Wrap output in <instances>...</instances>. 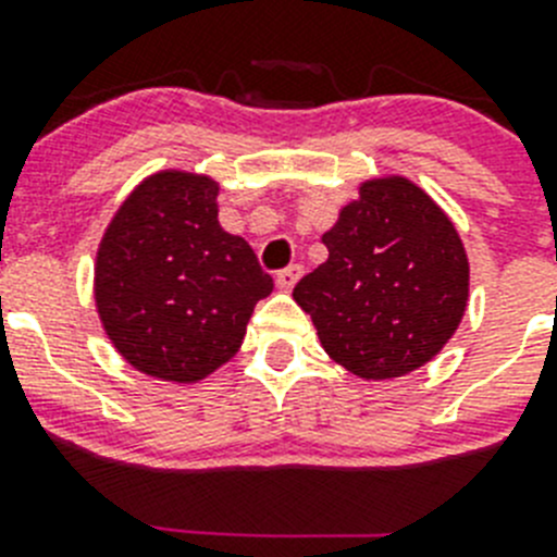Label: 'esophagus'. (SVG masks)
<instances>
[{
	"label": "esophagus",
	"mask_w": 557,
	"mask_h": 557,
	"mask_svg": "<svg viewBox=\"0 0 557 557\" xmlns=\"http://www.w3.org/2000/svg\"><path fill=\"white\" fill-rule=\"evenodd\" d=\"M301 273H304L301 264H289V268H284L282 273L275 275V287L282 289V293H289V289L295 287V282L301 278Z\"/></svg>",
	"instance_id": "1"
}]
</instances>
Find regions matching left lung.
<instances>
[{"mask_svg": "<svg viewBox=\"0 0 557 557\" xmlns=\"http://www.w3.org/2000/svg\"><path fill=\"white\" fill-rule=\"evenodd\" d=\"M323 245L329 259L293 298L337 366L382 382L441 354L469 304V256L421 186L401 175L366 181Z\"/></svg>", "mask_w": 557, "mask_h": 557, "instance_id": "8db88e82", "label": "left lung"}]
</instances>
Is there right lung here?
<instances>
[{
	"label": "right lung",
	"mask_w": 557,
	"mask_h": 557,
	"mask_svg": "<svg viewBox=\"0 0 557 557\" xmlns=\"http://www.w3.org/2000/svg\"><path fill=\"white\" fill-rule=\"evenodd\" d=\"M218 181L161 170L102 234L95 301L113 348L147 376L191 385L225 366L273 293L243 236L220 228Z\"/></svg>",
	"instance_id": "right-lung-1"
}]
</instances>
